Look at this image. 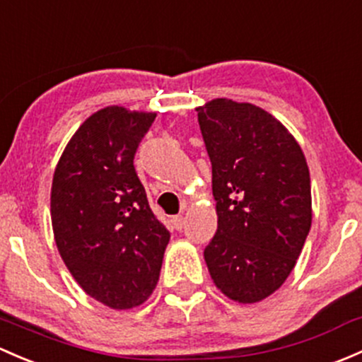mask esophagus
<instances>
[{"label":"esophagus","instance_id":"obj_1","mask_svg":"<svg viewBox=\"0 0 362 362\" xmlns=\"http://www.w3.org/2000/svg\"><path fill=\"white\" fill-rule=\"evenodd\" d=\"M171 223H173V229L182 230V227H184V223H185L184 215H177V216H173V218H171Z\"/></svg>","mask_w":362,"mask_h":362}]
</instances>
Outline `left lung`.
Returning a JSON list of instances; mask_svg holds the SVG:
<instances>
[{
  "mask_svg": "<svg viewBox=\"0 0 362 362\" xmlns=\"http://www.w3.org/2000/svg\"><path fill=\"white\" fill-rule=\"evenodd\" d=\"M211 161L218 227L204 260L223 295L255 303L286 281L312 223L310 175L298 142L253 104L197 107Z\"/></svg>",
  "mask_w": 362,
  "mask_h": 362,
  "instance_id": "obj_1",
  "label": "left lung"
}]
</instances>
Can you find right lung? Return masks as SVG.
<instances>
[{"label":"right lung","mask_w":362,"mask_h":362,"mask_svg":"<svg viewBox=\"0 0 362 362\" xmlns=\"http://www.w3.org/2000/svg\"><path fill=\"white\" fill-rule=\"evenodd\" d=\"M154 112L105 107L72 135L52 184L57 248L72 277L112 309L154 291L170 232L154 215L133 166Z\"/></svg>","instance_id":"obj_1"}]
</instances>
